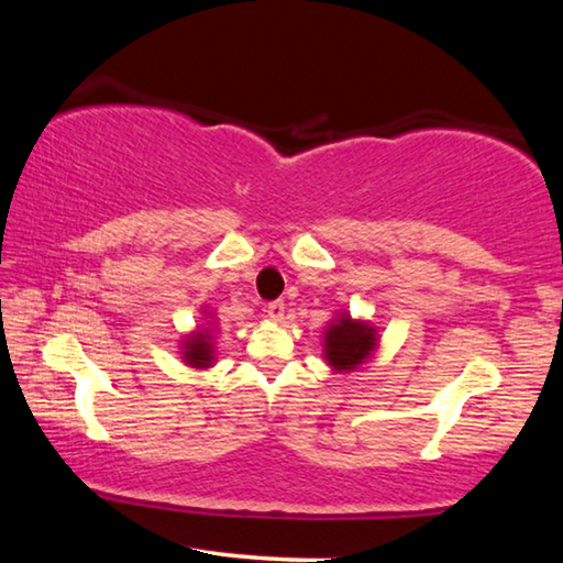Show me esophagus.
<instances>
[{
	"instance_id": "esophagus-1",
	"label": "esophagus",
	"mask_w": 563,
	"mask_h": 563,
	"mask_svg": "<svg viewBox=\"0 0 563 563\" xmlns=\"http://www.w3.org/2000/svg\"><path fill=\"white\" fill-rule=\"evenodd\" d=\"M265 316H268L273 322H283V318H285V302L283 300L268 302V308H265Z\"/></svg>"
}]
</instances>
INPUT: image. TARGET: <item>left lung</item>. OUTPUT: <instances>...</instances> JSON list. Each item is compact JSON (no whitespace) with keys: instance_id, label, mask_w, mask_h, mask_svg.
<instances>
[{"instance_id":"left-lung-1","label":"left lung","mask_w":563,"mask_h":563,"mask_svg":"<svg viewBox=\"0 0 563 563\" xmlns=\"http://www.w3.org/2000/svg\"><path fill=\"white\" fill-rule=\"evenodd\" d=\"M322 360L338 375L357 373L373 362L379 347V328L365 318H352L350 310H340L322 330Z\"/></svg>"}]
</instances>
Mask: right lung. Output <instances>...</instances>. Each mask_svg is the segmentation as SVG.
Listing matches in <instances>:
<instances>
[{"label":"right lung","instance_id":"1","mask_svg":"<svg viewBox=\"0 0 563 563\" xmlns=\"http://www.w3.org/2000/svg\"><path fill=\"white\" fill-rule=\"evenodd\" d=\"M216 340H218V318L208 305H203L198 325L194 330L184 332L178 340L180 362L194 369V373H206V369H211L218 362Z\"/></svg>","mask_w":563,"mask_h":563}]
</instances>
